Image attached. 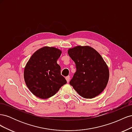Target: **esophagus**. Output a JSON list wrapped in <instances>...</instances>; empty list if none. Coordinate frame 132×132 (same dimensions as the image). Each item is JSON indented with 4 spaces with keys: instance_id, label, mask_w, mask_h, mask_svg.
Masks as SVG:
<instances>
[{
    "instance_id": "esophagus-1",
    "label": "esophagus",
    "mask_w": 132,
    "mask_h": 132,
    "mask_svg": "<svg viewBox=\"0 0 132 132\" xmlns=\"http://www.w3.org/2000/svg\"><path fill=\"white\" fill-rule=\"evenodd\" d=\"M65 79H66V80H67V82H69V81H70V77H69V76H68V77H67L65 78Z\"/></svg>"
}]
</instances>
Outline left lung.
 <instances>
[{"label": "left lung", "instance_id": "left-lung-1", "mask_svg": "<svg viewBox=\"0 0 132 132\" xmlns=\"http://www.w3.org/2000/svg\"><path fill=\"white\" fill-rule=\"evenodd\" d=\"M77 71L69 84L80 96L93 98L104 90L109 81V67L101 55L89 46H78L68 50Z\"/></svg>", "mask_w": 132, "mask_h": 132}]
</instances>
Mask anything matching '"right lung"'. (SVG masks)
Returning <instances> with one entry per match:
<instances>
[{
  "instance_id": "right-lung-1",
  "label": "right lung",
  "mask_w": 132,
  "mask_h": 132,
  "mask_svg": "<svg viewBox=\"0 0 132 132\" xmlns=\"http://www.w3.org/2000/svg\"><path fill=\"white\" fill-rule=\"evenodd\" d=\"M62 51L45 46L37 50L27 62L23 71L25 82L35 96L42 99L53 96L67 83L57 64Z\"/></svg>"
}]
</instances>
